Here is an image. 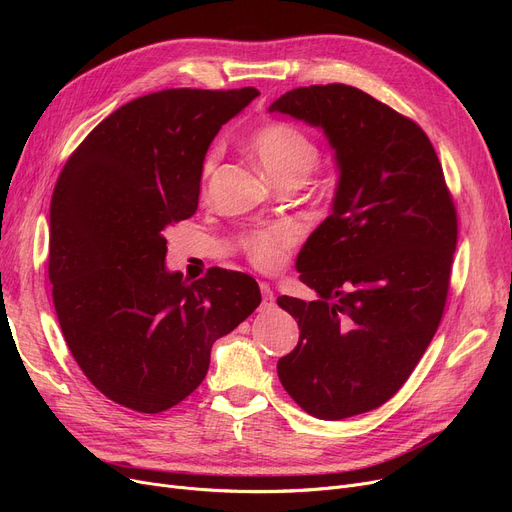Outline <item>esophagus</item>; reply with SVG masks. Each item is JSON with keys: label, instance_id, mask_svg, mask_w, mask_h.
<instances>
[{"label": "esophagus", "instance_id": "34e87169", "mask_svg": "<svg viewBox=\"0 0 512 512\" xmlns=\"http://www.w3.org/2000/svg\"><path fill=\"white\" fill-rule=\"evenodd\" d=\"M276 305V297L270 284H261V309H272Z\"/></svg>", "mask_w": 512, "mask_h": 512}]
</instances>
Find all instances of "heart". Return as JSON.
Returning a JSON list of instances; mask_svg holds the SVG:
<instances>
[{"instance_id": "b5f03b06", "label": "heart", "mask_w": 512, "mask_h": 512, "mask_svg": "<svg viewBox=\"0 0 512 512\" xmlns=\"http://www.w3.org/2000/svg\"><path fill=\"white\" fill-rule=\"evenodd\" d=\"M249 147L259 166L278 184H301L319 161L315 141L305 130L286 120H270L255 128L249 137ZM215 166H218V149H211L201 166L203 188H207ZM299 234L294 224L278 222L245 230L238 238V245L257 270L274 272L299 242Z\"/></svg>"}]
</instances>
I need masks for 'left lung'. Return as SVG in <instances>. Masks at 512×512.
Wrapping results in <instances>:
<instances>
[{
    "label": "left lung",
    "instance_id": "left-lung-1",
    "mask_svg": "<svg viewBox=\"0 0 512 512\" xmlns=\"http://www.w3.org/2000/svg\"><path fill=\"white\" fill-rule=\"evenodd\" d=\"M321 126L336 149L332 215L299 253L319 301L278 297L299 344L278 378L313 417L382 407L409 380L444 313L459 222L432 141L357 87H299L270 105Z\"/></svg>",
    "mask_w": 512,
    "mask_h": 512
}]
</instances>
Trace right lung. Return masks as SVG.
<instances>
[{"mask_svg":"<svg viewBox=\"0 0 512 512\" xmlns=\"http://www.w3.org/2000/svg\"><path fill=\"white\" fill-rule=\"evenodd\" d=\"M255 87L166 89L99 122L62 168L49 205V282L66 344L118 405L164 413L205 380L213 342L261 303L257 282L209 267L166 272V228L195 215L215 134Z\"/></svg>","mask_w":512,"mask_h":512,"instance_id":"right-lung-1","label":"right lung"}]
</instances>
